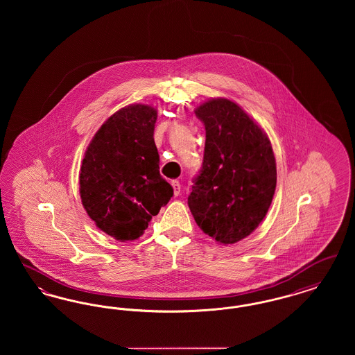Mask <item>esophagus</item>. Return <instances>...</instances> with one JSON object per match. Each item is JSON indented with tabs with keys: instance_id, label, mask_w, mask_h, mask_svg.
<instances>
[{
	"instance_id": "34e87169",
	"label": "esophagus",
	"mask_w": 355,
	"mask_h": 355,
	"mask_svg": "<svg viewBox=\"0 0 355 355\" xmlns=\"http://www.w3.org/2000/svg\"><path fill=\"white\" fill-rule=\"evenodd\" d=\"M171 186H173V190H174V196H178L181 193V184L177 180H173Z\"/></svg>"
}]
</instances>
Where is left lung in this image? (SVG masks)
Wrapping results in <instances>:
<instances>
[{
  "label": "left lung",
  "mask_w": 355,
  "mask_h": 355,
  "mask_svg": "<svg viewBox=\"0 0 355 355\" xmlns=\"http://www.w3.org/2000/svg\"><path fill=\"white\" fill-rule=\"evenodd\" d=\"M206 130L202 169L187 198L203 233L223 245L258 227L270 207L277 166L266 133L236 102L216 98L196 109Z\"/></svg>",
  "instance_id": "left-lung-1"
}]
</instances>
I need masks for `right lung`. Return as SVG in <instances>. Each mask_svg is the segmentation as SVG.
Returning <instances> with one entry per match:
<instances>
[{
    "label": "right lung",
    "mask_w": 355,
    "mask_h": 355,
    "mask_svg": "<svg viewBox=\"0 0 355 355\" xmlns=\"http://www.w3.org/2000/svg\"><path fill=\"white\" fill-rule=\"evenodd\" d=\"M157 110L130 105L105 121L85 152L80 194L97 227L119 241L144 234L173 187L159 174L154 144Z\"/></svg>",
    "instance_id": "1"
}]
</instances>
